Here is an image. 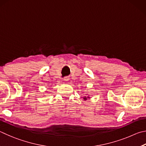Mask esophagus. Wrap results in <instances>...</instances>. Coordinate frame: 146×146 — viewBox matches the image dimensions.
I'll return each mask as SVG.
<instances>
[{"mask_svg":"<svg viewBox=\"0 0 146 146\" xmlns=\"http://www.w3.org/2000/svg\"><path fill=\"white\" fill-rule=\"evenodd\" d=\"M68 80H69V78L68 77V76H66V77L64 78V81H68Z\"/></svg>","mask_w":146,"mask_h":146,"instance_id":"obj_1","label":"esophagus"}]
</instances>
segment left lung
<instances>
[{
    "mask_svg": "<svg viewBox=\"0 0 146 146\" xmlns=\"http://www.w3.org/2000/svg\"><path fill=\"white\" fill-rule=\"evenodd\" d=\"M83 98V100H84V101H86V100H87V99L90 98V96H89L88 94H86V96H84Z\"/></svg>",
    "mask_w": 146,
    "mask_h": 146,
    "instance_id": "left-lung-1",
    "label": "left lung"
}]
</instances>
